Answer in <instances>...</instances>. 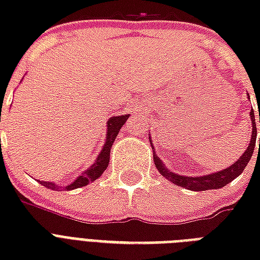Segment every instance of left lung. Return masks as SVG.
<instances>
[{
  "label": "left lung",
  "instance_id": "left-lung-1",
  "mask_svg": "<svg viewBox=\"0 0 260 260\" xmlns=\"http://www.w3.org/2000/svg\"><path fill=\"white\" fill-rule=\"evenodd\" d=\"M250 118L252 122V136H251V142L247 147V150L244 151V154L240 158L231 165L228 169H224L221 171L213 174H206L202 177H186V175H179L173 171L167 170L162 160L158 158V155H155L154 151V162L155 167L158 169V171L162 174L163 177L167 178L169 181L175 183L177 186L185 187V189L194 190V191H204V190H212V189H220L222 186L228 185L231 181H234L235 178L239 177L243 173V170L246 169L247 163L250 162L251 156L254 154L255 143H256V124H255V116L254 110L251 109ZM259 122H260V113H259ZM260 148V144H259Z\"/></svg>",
  "mask_w": 260,
  "mask_h": 260
}]
</instances>
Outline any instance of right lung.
I'll return each mask as SVG.
<instances>
[{"instance_id":"1","label":"right lung","mask_w":260,"mask_h":260,"mask_svg":"<svg viewBox=\"0 0 260 260\" xmlns=\"http://www.w3.org/2000/svg\"><path fill=\"white\" fill-rule=\"evenodd\" d=\"M129 117V114H124V116H114V117H110L106 122V139L105 143H104V147H102L101 152L98 154L95 162L91 165V166L87 169L85 173H82L81 175H78V178L75 179L73 183L64 186V189L73 190L78 189V187H82V186H86L90 182H94L95 179L101 177L104 171L106 170V167L109 165V158H110V148H112V144L116 140V136L118 135L121 126L125 124V121ZM43 186H46L47 189L58 190L59 187L62 186H58L54 182H46V181H39Z\"/></svg>"}]
</instances>
